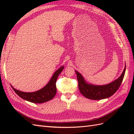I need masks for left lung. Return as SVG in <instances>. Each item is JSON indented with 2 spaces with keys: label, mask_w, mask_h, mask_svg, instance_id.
I'll use <instances>...</instances> for the list:
<instances>
[{
  "label": "left lung",
  "mask_w": 134,
  "mask_h": 134,
  "mask_svg": "<svg viewBox=\"0 0 134 134\" xmlns=\"http://www.w3.org/2000/svg\"><path fill=\"white\" fill-rule=\"evenodd\" d=\"M126 65L122 74L118 79L104 86H96L87 83L83 76L75 70L78 81L79 90L82 95L88 99L100 100L108 98L118 90L123 80Z\"/></svg>",
  "instance_id": "obj_1"
}]
</instances>
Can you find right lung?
<instances>
[{"mask_svg": "<svg viewBox=\"0 0 134 134\" xmlns=\"http://www.w3.org/2000/svg\"><path fill=\"white\" fill-rule=\"evenodd\" d=\"M64 66H61V68L55 72L50 82L48 83L46 86L36 92L31 93L23 92L17 90L12 86L11 87L16 94L23 99L35 103H42L46 102L52 99L56 95V80L58 79L59 75L62 72Z\"/></svg>", "mask_w": 134, "mask_h": 134, "instance_id": "right-lung-1", "label": "right lung"}]
</instances>
